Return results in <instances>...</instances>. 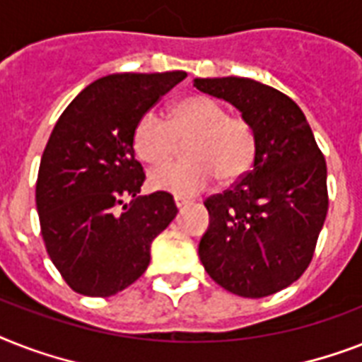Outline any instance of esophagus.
I'll return each mask as SVG.
<instances>
[{
	"label": "esophagus",
	"mask_w": 362,
	"mask_h": 362,
	"mask_svg": "<svg viewBox=\"0 0 362 362\" xmlns=\"http://www.w3.org/2000/svg\"><path fill=\"white\" fill-rule=\"evenodd\" d=\"M192 203L189 199L186 197H178V195H175V204H176V209H184V206H187V204Z\"/></svg>",
	"instance_id": "1"
}]
</instances>
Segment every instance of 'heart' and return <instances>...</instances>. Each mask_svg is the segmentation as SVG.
I'll return each mask as SVG.
<instances>
[{
  "mask_svg": "<svg viewBox=\"0 0 362 362\" xmlns=\"http://www.w3.org/2000/svg\"><path fill=\"white\" fill-rule=\"evenodd\" d=\"M187 159L161 165L150 173V186L178 197H192L210 186L216 175L235 182L252 169L257 153L253 125L227 115L218 99L197 95L176 103L169 122L144 112L133 131V148L146 163H163L186 141Z\"/></svg>",
  "mask_w": 362,
  "mask_h": 362,
  "instance_id": "1",
  "label": "heart"
}]
</instances>
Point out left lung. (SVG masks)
Returning a JSON list of instances; mask_svg holds the SVG:
<instances>
[{
    "mask_svg": "<svg viewBox=\"0 0 362 362\" xmlns=\"http://www.w3.org/2000/svg\"><path fill=\"white\" fill-rule=\"evenodd\" d=\"M255 129L252 170L204 201L210 223L199 257L216 284L238 297H269L308 269L327 218V165L306 116L276 88L242 76L195 78Z\"/></svg>",
    "mask_w": 362,
    "mask_h": 362,
    "instance_id": "obj_1",
    "label": "left lung"
}]
</instances>
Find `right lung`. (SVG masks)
Returning a JSON list of instances; mask_svg holds the SVG:
<instances>
[{
    "mask_svg": "<svg viewBox=\"0 0 362 362\" xmlns=\"http://www.w3.org/2000/svg\"><path fill=\"white\" fill-rule=\"evenodd\" d=\"M186 76L184 71L103 76L54 125L35 203L48 255L73 291L88 297L124 291L144 274L152 240L175 220L178 210L167 192L136 197L146 176L135 159L133 131Z\"/></svg>",
    "mask_w": 362,
    "mask_h": 362,
    "instance_id": "right-lung-1",
    "label": "right lung"
}]
</instances>
